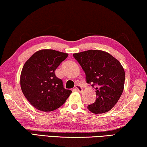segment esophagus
<instances>
[{
  "label": "esophagus",
  "instance_id": "esophagus-1",
  "mask_svg": "<svg viewBox=\"0 0 147 147\" xmlns=\"http://www.w3.org/2000/svg\"><path fill=\"white\" fill-rule=\"evenodd\" d=\"M75 87H76V89L79 92H82L83 90H82V88L81 87L80 85H76Z\"/></svg>",
  "mask_w": 147,
  "mask_h": 147
}]
</instances>
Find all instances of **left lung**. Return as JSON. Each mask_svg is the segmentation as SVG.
I'll return each mask as SVG.
<instances>
[{"mask_svg": "<svg viewBox=\"0 0 147 147\" xmlns=\"http://www.w3.org/2000/svg\"><path fill=\"white\" fill-rule=\"evenodd\" d=\"M73 57L86 74V82L96 87V100L87 107L94 113L109 111L117 104L124 88L125 71L121 63L108 53L88 50Z\"/></svg>", "mask_w": 147, "mask_h": 147, "instance_id": "obj_1", "label": "left lung"}]
</instances>
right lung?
I'll return each mask as SVG.
<instances>
[{"label": "right lung", "instance_id": "right-lung-1", "mask_svg": "<svg viewBox=\"0 0 147 147\" xmlns=\"http://www.w3.org/2000/svg\"><path fill=\"white\" fill-rule=\"evenodd\" d=\"M68 57V53L53 49L35 53L25 63L20 74L22 91L34 108L52 111L61 107L71 94L55 71Z\"/></svg>", "mask_w": 147, "mask_h": 147}]
</instances>
